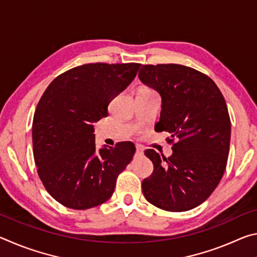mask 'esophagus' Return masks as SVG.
<instances>
[{
	"instance_id": "obj_1",
	"label": "esophagus",
	"mask_w": 257,
	"mask_h": 257,
	"mask_svg": "<svg viewBox=\"0 0 257 257\" xmlns=\"http://www.w3.org/2000/svg\"><path fill=\"white\" fill-rule=\"evenodd\" d=\"M136 155H143V149L139 145L136 146Z\"/></svg>"
}]
</instances>
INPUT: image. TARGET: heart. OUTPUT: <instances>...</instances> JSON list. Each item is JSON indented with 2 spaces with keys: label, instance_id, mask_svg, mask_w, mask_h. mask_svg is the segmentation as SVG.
I'll return each instance as SVG.
<instances>
[{
  "label": "heart",
  "instance_id": "heart-1",
  "mask_svg": "<svg viewBox=\"0 0 257 257\" xmlns=\"http://www.w3.org/2000/svg\"><path fill=\"white\" fill-rule=\"evenodd\" d=\"M142 92H153V90H151L150 88H146V87H144V88H142L141 90H139V93Z\"/></svg>",
  "mask_w": 257,
  "mask_h": 257
}]
</instances>
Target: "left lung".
I'll use <instances>...</instances> for the list:
<instances>
[{"instance_id":"obj_1","label":"left lung","mask_w":257,"mask_h":257,"mask_svg":"<svg viewBox=\"0 0 257 257\" xmlns=\"http://www.w3.org/2000/svg\"><path fill=\"white\" fill-rule=\"evenodd\" d=\"M138 77L162 97L155 132L170 133L173 143L168 159L145 151L154 170L143 194L165 211L191 210L210 197L227 165L231 123L224 97L210 77L181 64H147Z\"/></svg>"}]
</instances>
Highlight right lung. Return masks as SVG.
Wrapping results in <instances>:
<instances>
[{"instance_id": "obj_1", "label": "right lung", "mask_w": 257, "mask_h": 257, "mask_svg": "<svg viewBox=\"0 0 257 257\" xmlns=\"http://www.w3.org/2000/svg\"><path fill=\"white\" fill-rule=\"evenodd\" d=\"M139 63H88L61 73L37 104L33 151L45 189L73 210L101 205L112 196L116 178L136 147L121 142L96 151L94 122L136 77Z\"/></svg>"}]
</instances>
